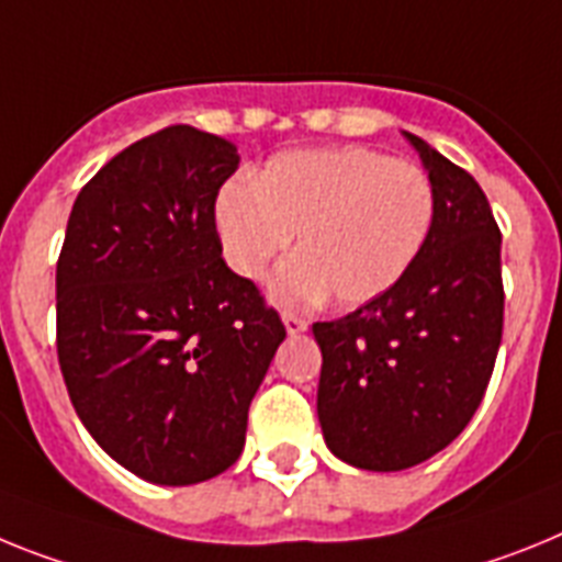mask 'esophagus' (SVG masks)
<instances>
[{
    "label": "esophagus",
    "mask_w": 562,
    "mask_h": 562,
    "mask_svg": "<svg viewBox=\"0 0 562 562\" xmlns=\"http://www.w3.org/2000/svg\"><path fill=\"white\" fill-rule=\"evenodd\" d=\"M282 322H285V330L291 336L302 334V330H308V322L302 319V316H296V314H282Z\"/></svg>",
    "instance_id": "34e87169"
}]
</instances>
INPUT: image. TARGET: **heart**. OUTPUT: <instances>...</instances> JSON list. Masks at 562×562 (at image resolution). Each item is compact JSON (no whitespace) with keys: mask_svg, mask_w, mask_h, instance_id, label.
Segmentation results:
<instances>
[{"mask_svg":"<svg viewBox=\"0 0 562 562\" xmlns=\"http://www.w3.org/2000/svg\"><path fill=\"white\" fill-rule=\"evenodd\" d=\"M432 221L427 172L368 146L282 153L257 183L228 180L214 203L223 257L243 280H262L300 232L302 254L271 285L282 305L328 294L341 308L379 300L418 260Z\"/></svg>","mask_w":562,"mask_h":562,"instance_id":"obj_1","label":"heart"}]
</instances>
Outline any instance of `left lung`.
Here are the masks:
<instances>
[{"label":"left lung","instance_id":"left-lung-1","mask_svg":"<svg viewBox=\"0 0 562 562\" xmlns=\"http://www.w3.org/2000/svg\"><path fill=\"white\" fill-rule=\"evenodd\" d=\"M404 135L436 189L427 243L387 294L314 322L322 436L336 458L373 472L409 470L461 436L504 334L501 228L484 189L427 140Z\"/></svg>","mask_w":562,"mask_h":562}]
</instances>
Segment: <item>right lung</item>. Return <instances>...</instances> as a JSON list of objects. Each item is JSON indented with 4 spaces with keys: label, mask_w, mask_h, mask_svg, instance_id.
<instances>
[{
    "label": "right lung",
    "mask_w": 562,
    "mask_h": 562,
    "mask_svg": "<svg viewBox=\"0 0 562 562\" xmlns=\"http://www.w3.org/2000/svg\"><path fill=\"white\" fill-rule=\"evenodd\" d=\"M237 146L194 126L135 140L78 192L56 266V350L78 418L149 484L243 452L285 325L223 260L214 200Z\"/></svg>",
    "instance_id": "1"
}]
</instances>
